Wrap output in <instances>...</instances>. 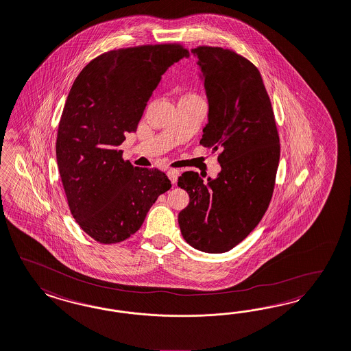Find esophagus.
I'll return each mask as SVG.
<instances>
[{"mask_svg": "<svg viewBox=\"0 0 351 351\" xmlns=\"http://www.w3.org/2000/svg\"><path fill=\"white\" fill-rule=\"evenodd\" d=\"M167 176L172 184H176L178 178H179V171L178 169H169L167 171Z\"/></svg>", "mask_w": 351, "mask_h": 351, "instance_id": "obj_1", "label": "esophagus"}]
</instances>
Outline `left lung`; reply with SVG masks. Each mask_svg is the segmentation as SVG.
Wrapping results in <instances>:
<instances>
[{
  "label": "left lung",
  "mask_w": 351,
  "mask_h": 351,
  "mask_svg": "<svg viewBox=\"0 0 351 351\" xmlns=\"http://www.w3.org/2000/svg\"><path fill=\"white\" fill-rule=\"evenodd\" d=\"M208 123L201 144L219 150L220 172L206 182L193 171L178 185L189 194L179 214L184 240L218 254L233 249L262 220L274 193L280 140L261 73L230 49L198 47Z\"/></svg>",
  "instance_id": "left-lung-1"
}]
</instances>
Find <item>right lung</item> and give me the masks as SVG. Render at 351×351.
Wrapping results in <instances>:
<instances>
[{
    "label": "right lung",
    "mask_w": 351,
    "mask_h": 351,
    "mask_svg": "<svg viewBox=\"0 0 351 351\" xmlns=\"http://www.w3.org/2000/svg\"><path fill=\"white\" fill-rule=\"evenodd\" d=\"M189 57L176 44L111 50L75 79L57 134V163L73 219L93 240L117 243L143 226L160 194L165 172L133 167L118 146L134 132L169 66Z\"/></svg>",
    "instance_id": "add662e5"
}]
</instances>
